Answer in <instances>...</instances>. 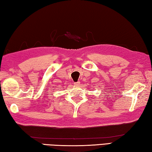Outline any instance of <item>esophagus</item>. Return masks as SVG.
Masks as SVG:
<instances>
[{"label": "esophagus", "mask_w": 152, "mask_h": 152, "mask_svg": "<svg viewBox=\"0 0 152 152\" xmlns=\"http://www.w3.org/2000/svg\"><path fill=\"white\" fill-rule=\"evenodd\" d=\"M75 85H77V86H79V84H80V82L79 81H77V82H75Z\"/></svg>", "instance_id": "34e87169"}]
</instances>
